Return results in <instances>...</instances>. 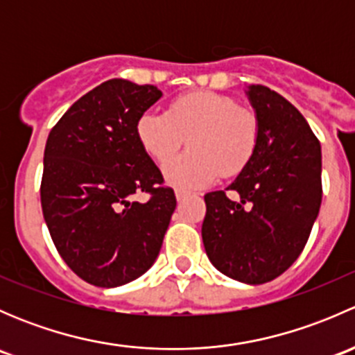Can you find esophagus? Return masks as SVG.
Masks as SVG:
<instances>
[{"label":"esophagus","mask_w":355,"mask_h":355,"mask_svg":"<svg viewBox=\"0 0 355 355\" xmlns=\"http://www.w3.org/2000/svg\"><path fill=\"white\" fill-rule=\"evenodd\" d=\"M175 196H177V200H182V199H185L189 196V192H185V191H180V189H177V191H175Z\"/></svg>","instance_id":"34e87169"}]
</instances>
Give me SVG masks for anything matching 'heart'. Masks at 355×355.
<instances>
[{
  "mask_svg": "<svg viewBox=\"0 0 355 355\" xmlns=\"http://www.w3.org/2000/svg\"><path fill=\"white\" fill-rule=\"evenodd\" d=\"M142 149L166 163L185 144L187 153L164 166V178L180 189H198L237 175L254 156L259 121L232 96L198 91L173 99L163 111H146L135 125Z\"/></svg>",
  "mask_w": 355,
  "mask_h": 355,
  "instance_id": "heart-1",
  "label": "heart"
}]
</instances>
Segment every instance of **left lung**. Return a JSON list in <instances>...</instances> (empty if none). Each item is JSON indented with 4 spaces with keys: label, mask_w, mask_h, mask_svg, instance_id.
I'll list each match as a JSON object with an SVG mask.
<instances>
[{
    "label": "left lung",
    "mask_w": 355,
    "mask_h": 355,
    "mask_svg": "<svg viewBox=\"0 0 355 355\" xmlns=\"http://www.w3.org/2000/svg\"><path fill=\"white\" fill-rule=\"evenodd\" d=\"M259 121L254 156L227 191L204 196L202 242L218 271L261 285L287 271L300 256L320 213L321 146L306 118L284 96L249 85Z\"/></svg>",
    "instance_id": "1"
}]
</instances>
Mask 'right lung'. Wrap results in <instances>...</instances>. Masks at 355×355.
<instances>
[{
	"mask_svg": "<svg viewBox=\"0 0 355 355\" xmlns=\"http://www.w3.org/2000/svg\"><path fill=\"white\" fill-rule=\"evenodd\" d=\"M155 85L111 78L75 101L48 135L41 206L60 256L96 287H120L155 264L177 199L135 125ZM146 191V203L131 200Z\"/></svg>",
	"mask_w": 355,
	"mask_h": 355,
	"instance_id": "obj_1",
	"label": "right lung"
}]
</instances>
